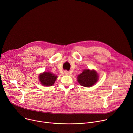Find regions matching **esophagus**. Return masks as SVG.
<instances>
[{
	"label": "esophagus",
	"mask_w": 133,
	"mask_h": 133,
	"mask_svg": "<svg viewBox=\"0 0 133 133\" xmlns=\"http://www.w3.org/2000/svg\"><path fill=\"white\" fill-rule=\"evenodd\" d=\"M64 74H65V75H69V72L68 71H64Z\"/></svg>",
	"instance_id": "obj_1"
}]
</instances>
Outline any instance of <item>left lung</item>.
<instances>
[{"label": "left lung", "mask_w": 133, "mask_h": 133, "mask_svg": "<svg viewBox=\"0 0 133 133\" xmlns=\"http://www.w3.org/2000/svg\"><path fill=\"white\" fill-rule=\"evenodd\" d=\"M98 80V75L94 70L84 69L78 75L77 81L81 85L86 87H89L95 84Z\"/></svg>", "instance_id": "1"}]
</instances>
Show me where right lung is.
Here are the masks:
<instances>
[{"label":"right lung","instance_id":"right-lung-1","mask_svg":"<svg viewBox=\"0 0 133 133\" xmlns=\"http://www.w3.org/2000/svg\"><path fill=\"white\" fill-rule=\"evenodd\" d=\"M57 76L50 72H44L39 75V80L44 86H50L54 85Z\"/></svg>","mask_w":133,"mask_h":133}]
</instances>
